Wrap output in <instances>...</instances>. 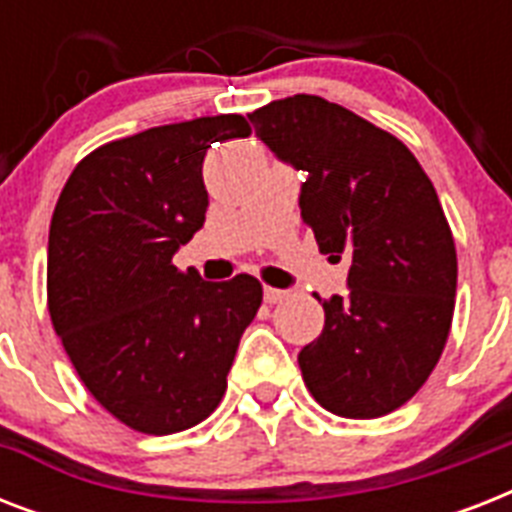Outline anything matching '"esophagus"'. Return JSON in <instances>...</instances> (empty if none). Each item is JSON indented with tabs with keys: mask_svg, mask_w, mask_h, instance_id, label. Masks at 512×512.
Here are the masks:
<instances>
[{
	"mask_svg": "<svg viewBox=\"0 0 512 512\" xmlns=\"http://www.w3.org/2000/svg\"><path fill=\"white\" fill-rule=\"evenodd\" d=\"M263 297H265V303L276 305V303H281V300H287V297H289V292H287V289L265 287V289H263Z\"/></svg>",
	"mask_w": 512,
	"mask_h": 512,
	"instance_id": "obj_1",
	"label": "esophagus"
}]
</instances>
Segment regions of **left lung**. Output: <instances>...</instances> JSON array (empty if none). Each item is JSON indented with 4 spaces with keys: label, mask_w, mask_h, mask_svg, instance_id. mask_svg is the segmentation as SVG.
<instances>
[{
    "label": "left lung",
    "mask_w": 512,
    "mask_h": 512,
    "mask_svg": "<svg viewBox=\"0 0 512 512\" xmlns=\"http://www.w3.org/2000/svg\"><path fill=\"white\" fill-rule=\"evenodd\" d=\"M249 122L308 172L303 220L329 260H348L350 292L324 300V329L297 356L305 388L340 417L390 414L425 385L452 329L457 249L436 188L396 135L319 95L273 100Z\"/></svg>",
    "instance_id": "8db88e82"
}]
</instances>
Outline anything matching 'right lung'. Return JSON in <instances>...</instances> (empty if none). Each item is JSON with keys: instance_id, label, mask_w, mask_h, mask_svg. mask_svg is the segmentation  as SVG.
Segmentation results:
<instances>
[{"instance_id": "obj_1", "label": "right lung", "mask_w": 512, "mask_h": 512, "mask_svg": "<svg viewBox=\"0 0 512 512\" xmlns=\"http://www.w3.org/2000/svg\"><path fill=\"white\" fill-rule=\"evenodd\" d=\"M249 132L223 114L111 140L76 164L52 212V327L92 398L138 433L170 436L215 412L263 303L249 273L212 284L172 263L204 225V156Z\"/></svg>"}]
</instances>
